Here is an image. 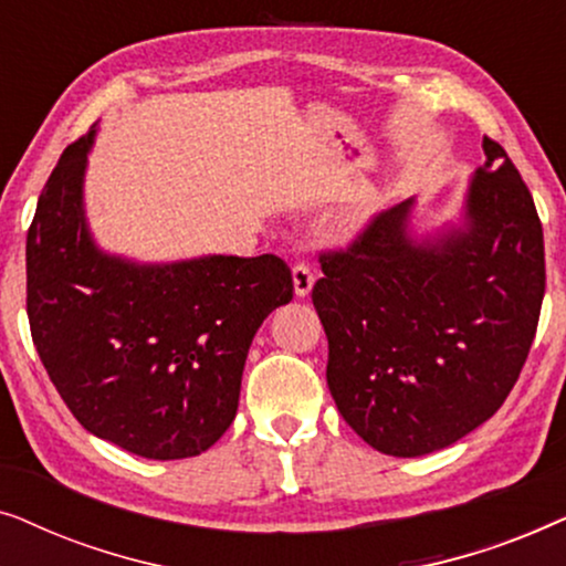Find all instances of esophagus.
<instances>
[{"mask_svg": "<svg viewBox=\"0 0 566 566\" xmlns=\"http://www.w3.org/2000/svg\"><path fill=\"white\" fill-rule=\"evenodd\" d=\"M314 281H316L314 270L304 265V262H298V265L293 268V291H296L298 298H306L308 293H312Z\"/></svg>", "mask_w": 566, "mask_h": 566, "instance_id": "esophagus-1", "label": "esophagus"}]
</instances>
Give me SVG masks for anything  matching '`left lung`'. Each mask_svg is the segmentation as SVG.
<instances>
[{
	"mask_svg": "<svg viewBox=\"0 0 566 566\" xmlns=\"http://www.w3.org/2000/svg\"><path fill=\"white\" fill-rule=\"evenodd\" d=\"M484 157L453 219L420 229L409 198L322 258L332 399L386 455L440 451L490 420L536 335L544 229L505 149L484 138Z\"/></svg>",
	"mask_w": 566,
	"mask_h": 566,
	"instance_id": "obj_1",
	"label": "left lung"
}]
</instances>
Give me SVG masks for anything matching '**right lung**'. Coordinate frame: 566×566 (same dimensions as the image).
Masks as SVG:
<instances>
[{"instance_id":"obj_1","label":"right lung","mask_w":566,"mask_h":566,"mask_svg":"<svg viewBox=\"0 0 566 566\" xmlns=\"http://www.w3.org/2000/svg\"><path fill=\"white\" fill-rule=\"evenodd\" d=\"M99 123L66 146L28 231V319L53 386L92 436L154 461L211 448L237 417L247 353L293 298L275 254L142 262L90 229Z\"/></svg>"}]
</instances>
